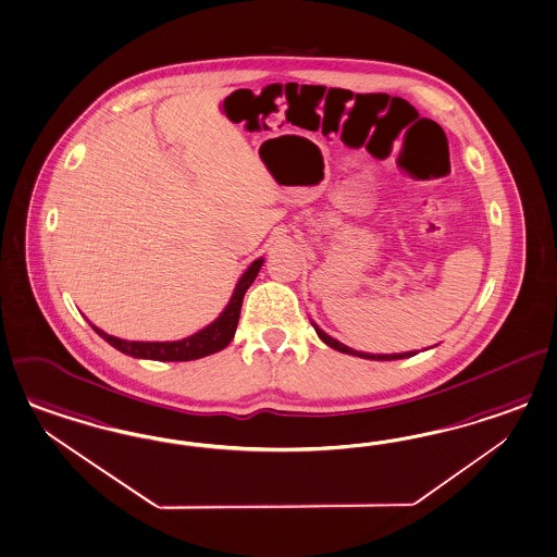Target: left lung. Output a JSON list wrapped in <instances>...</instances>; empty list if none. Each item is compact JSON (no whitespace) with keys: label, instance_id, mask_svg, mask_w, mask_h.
Returning a JSON list of instances; mask_svg holds the SVG:
<instances>
[{"label":"left lung","instance_id":"left-lung-1","mask_svg":"<svg viewBox=\"0 0 557 557\" xmlns=\"http://www.w3.org/2000/svg\"><path fill=\"white\" fill-rule=\"evenodd\" d=\"M317 329V335L329 345V347H333V349H337L341 354H349L357 355V357H366V359H380V361H389V359H405V357H412V351H408V354H394V355H371V354H361V351H354V349H349V347H345L343 343H338L333 337H329L326 333H322L319 326H314Z\"/></svg>","mask_w":557,"mask_h":557}]
</instances>
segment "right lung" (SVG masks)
<instances>
[{"mask_svg":"<svg viewBox=\"0 0 557 557\" xmlns=\"http://www.w3.org/2000/svg\"><path fill=\"white\" fill-rule=\"evenodd\" d=\"M263 265V259H257L249 270L243 273L240 282L236 284L235 294L231 298L228 306L224 308V312L220 314L216 321L210 326H206L200 333L184 338V341H173V343H140V341H124V338L112 337L106 335L98 326H94V331L106 338L112 347H116L119 351L140 359H154V361H191V359H200L206 355L219 354L222 351L233 337H235L236 324L240 317V306L245 292L253 284L257 273Z\"/></svg>","mask_w":557,"mask_h":557,"instance_id":"add662e5","label":"right lung"}]
</instances>
